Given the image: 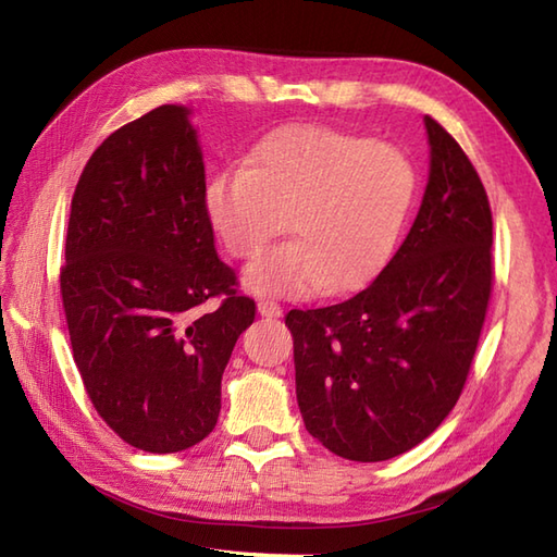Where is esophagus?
Masks as SVG:
<instances>
[{
	"label": "esophagus",
	"instance_id": "obj_1",
	"mask_svg": "<svg viewBox=\"0 0 557 557\" xmlns=\"http://www.w3.org/2000/svg\"><path fill=\"white\" fill-rule=\"evenodd\" d=\"M258 313L265 318H280L282 315V306L272 299H258Z\"/></svg>",
	"mask_w": 557,
	"mask_h": 557
}]
</instances>
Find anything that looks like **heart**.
<instances>
[{
    "instance_id": "heart-1",
    "label": "heart",
    "mask_w": 557,
    "mask_h": 557,
    "mask_svg": "<svg viewBox=\"0 0 557 557\" xmlns=\"http://www.w3.org/2000/svg\"><path fill=\"white\" fill-rule=\"evenodd\" d=\"M417 198L405 150L327 126H287L251 150L242 168L206 184V212L224 251L253 260L246 287L299 299L363 287L393 258Z\"/></svg>"
}]
</instances>
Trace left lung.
<instances>
[{
  "label": "left lung",
  "instance_id": "8db88e82",
  "mask_svg": "<svg viewBox=\"0 0 557 557\" xmlns=\"http://www.w3.org/2000/svg\"><path fill=\"white\" fill-rule=\"evenodd\" d=\"M431 172L419 215L369 287L294 309L297 399L330 453L383 461L425 441L465 389L493 289V215L474 164L425 116Z\"/></svg>",
  "mask_w": 557,
  "mask_h": 557
}]
</instances>
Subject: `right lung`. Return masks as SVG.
I'll list each match as a JSON object with an SVG mask.
<instances>
[{
  "label": "right lung",
  "instance_id": "obj_1",
  "mask_svg": "<svg viewBox=\"0 0 557 557\" xmlns=\"http://www.w3.org/2000/svg\"><path fill=\"white\" fill-rule=\"evenodd\" d=\"M64 260L71 351L100 419L156 455L203 441L256 304L215 251L186 108L150 110L92 152L71 198Z\"/></svg>",
  "mask_w": 557,
  "mask_h": 557
}]
</instances>
